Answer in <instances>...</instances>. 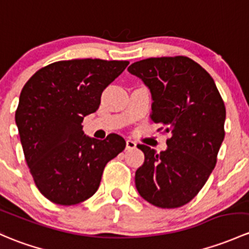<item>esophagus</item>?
Wrapping results in <instances>:
<instances>
[{"mask_svg":"<svg viewBox=\"0 0 249 249\" xmlns=\"http://www.w3.org/2000/svg\"><path fill=\"white\" fill-rule=\"evenodd\" d=\"M136 145H137V144H136L133 141H131V140L126 141V149H127V150H130V149H135Z\"/></svg>","mask_w":249,"mask_h":249,"instance_id":"esophagus-1","label":"esophagus"}]
</instances>
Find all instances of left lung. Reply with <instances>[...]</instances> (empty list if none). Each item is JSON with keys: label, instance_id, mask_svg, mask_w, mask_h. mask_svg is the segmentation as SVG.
Masks as SVG:
<instances>
[{"label": "left lung", "instance_id": "left-lung-1", "mask_svg": "<svg viewBox=\"0 0 249 249\" xmlns=\"http://www.w3.org/2000/svg\"><path fill=\"white\" fill-rule=\"evenodd\" d=\"M127 71L150 91V119L172 135L160 154L137 145L144 162L136 171V188L153 205L179 208L197 196L216 166L224 140V103L210 74L188 57L146 58Z\"/></svg>", "mask_w": 249, "mask_h": 249}]
</instances>
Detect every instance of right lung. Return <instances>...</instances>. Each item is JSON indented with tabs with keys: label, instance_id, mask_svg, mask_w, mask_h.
Wrapping results in <instances>:
<instances>
[{
	"label": "right lung",
	"instance_id": "add662e5",
	"mask_svg": "<svg viewBox=\"0 0 249 249\" xmlns=\"http://www.w3.org/2000/svg\"><path fill=\"white\" fill-rule=\"evenodd\" d=\"M127 61L71 59L38 70L21 90L15 123L25 160L41 195L74 205L98 191L107 162L125 149L124 138L89 137L82 122L100 106L105 88Z\"/></svg>",
	"mask_w": 249,
	"mask_h": 249
}]
</instances>
